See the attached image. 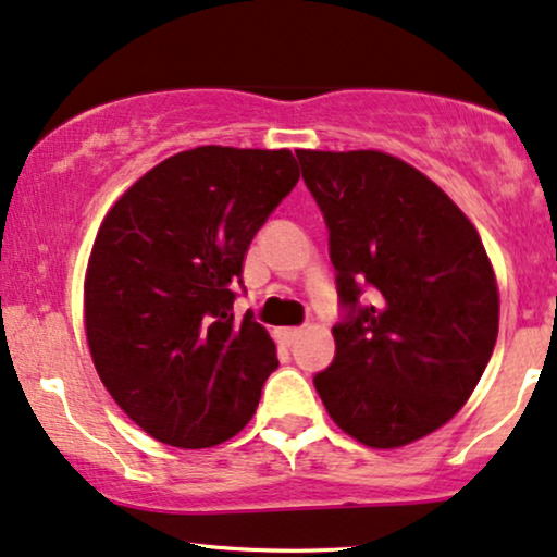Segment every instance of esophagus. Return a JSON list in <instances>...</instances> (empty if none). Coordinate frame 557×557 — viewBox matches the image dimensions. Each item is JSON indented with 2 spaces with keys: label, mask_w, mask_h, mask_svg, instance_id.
Segmentation results:
<instances>
[{
  "label": "esophagus",
  "mask_w": 557,
  "mask_h": 557,
  "mask_svg": "<svg viewBox=\"0 0 557 557\" xmlns=\"http://www.w3.org/2000/svg\"><path fill=\"white\" fill-rule=\"evenodd\" d=\"M299 335H301L299 327H278V331H276V338H278L281 346H292V343L297 341Z\"/></svg>",
  "instance_id": "obj_1"
}]
</instances>
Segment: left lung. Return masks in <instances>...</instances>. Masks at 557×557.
Returning <instances> with one entry per match:
<instances>
[{
	"instance_id": "obj_1",
	"label": "left lung",
	"mask_w": 557,
	"mask_h": 557,
	"mask_svg": "<svg viewBox=\"0 0 557 557\" xmlns=\"http://www.w3.org/2000/svg\"><path fill=\"white\" fill-rule=\"evenodd\" d=\"M331 230L346 322L314 376L327 416L372 449H397L457 416L498 335V284L475 224L400 157L299 149ZM363 285L369 308L358 305Z\"/></svg>"
}]
</instances>
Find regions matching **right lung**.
<instances>
[{
    "mask_svg": "<svg viewBox=\"0 0 557 557\" xmlns=\"http://www.w3.org/2000/svg\"><path fill=\"white\" fill-rule=\"evenodd\" d=\"M299 181L289 149L177 152L111 206L85 273L89 356L157 442L206 449L256 416L276 343L232 286L256 232Z\"/></svg>",
    "mask_w": 557,
    "mask_h": 557,
    "instance_id": "1",
    "label": "right lung"
}]
</instances>
